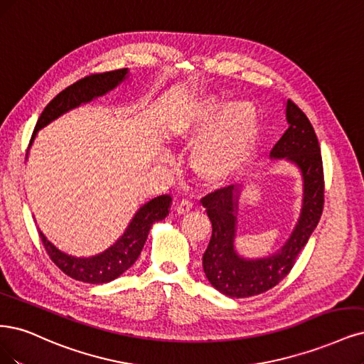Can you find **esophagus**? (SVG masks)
Returning a JSON list of instances; mask_svg holds the SVG:
<instances>
[{
	"mask_svg": "<svg viewBox=\"0 0 364 364\" xmlns=\"http://www.w3.org/2000/svg\"><path fill=\"white\" fill-rule=\"evenodd\" d=\"M191 209H193V200L190 198H182L178 203V214H186V212Z\"/></svg>",
	"mask_w": 364,
	"mask_h": 364,
	"instance_id": "34e87169",
	"label": "esophagus"
}]
</instances>
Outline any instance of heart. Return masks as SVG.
<instances>
[{"label":"heart","instance_id":"1","mask_svg":"<svg viewBox=\"0 0 364 364\" xmlns=\"http://www.w3.org/2000/svg\"><path fill=\"white\" fill-rule=\"evenodd\" d=\"M173 135L183 144L200 137L191 150V167L202 181L220 183L233 178L252 154L259 135L257 112L248 101L225 104L205 96L174 123Z\"/></svg>","mask_w":364,"mask_h":364}]
</instances>
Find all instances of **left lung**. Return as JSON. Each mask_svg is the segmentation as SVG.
<instances>
[{"label":"left lung","mask_w":364,"mask_h":364,"mask_svg":"<svg viewBox=\"0 0 364 364\" xmlns=\"http://www.w3.org/2000/svg\"><path fill=\"white\" fill-rule=\"evenodd\" d=\"M286 120L289 128L275 143L269 156L291 161L301 171L303 206L294 232L277 253L262 259H244L236 253L240 188L224 186L200 200L212 223V236L203 255V271L217 291L232 298L259 295L279 284L294 268L322 215L323 167L318 136L307 116L291 99L286 102Z\"/></svg>","instance_id":"8db88e82"}]
</instances>
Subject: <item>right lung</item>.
I'll use <instances>...</instances> for the list:
<instances>
[{"instance_id": "obj_1", "label": "right lung", "mask_w": 364, "mask_h": 364, "mask_svg": "<svg viewBox=\"0 0 364 364\" xmlns=\"http://www.w3.org/2000/svg\"><path fill=\"white\" fill-rule=\"evenodd\" d=\"M128 78V69H119L104 73L89 75L77 82L69 85L68 89L60 92L51 102H49L36 123L34 132L31 135L30 146L34 140L37 131L45 128L48 123H51L61 114H65L69 109L80 107L81 104L92 102L93 99L104 96L108 92ZM171 205V197L168 194H162L155 197L150 202L144 203L132 221L128 229L119 237L114 245H111L104 253L92 257H73L66 253L60 252L45 235L39 230V237L46 250L48 256L55 265L69 277L92 284L108 283L117 279L128 268H131L135 260L139 259L141 250L146 244L147 235L152 224L164 220L168 215Z\"/></svg>"}]
</instances>
